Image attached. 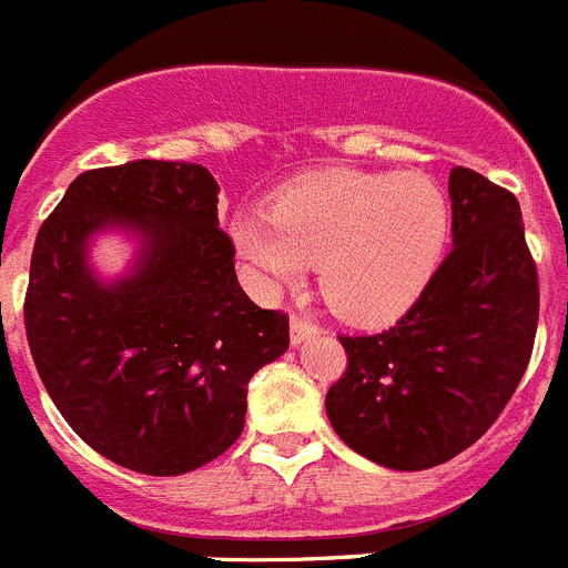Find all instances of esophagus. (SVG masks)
<instances>
[{
	"instance_id": "obj_1",
	"label": "esophagus",
	"mask_w": 568,
	"mask_h": 568,
	"mask_svg": "<svg viewBox=\"0 0 568 568\" xmlns=\"http://www.w3.org/2000/svg\"><path fill=\"white\" fill-rule=\"evenodd\" d=\"M316 333H318V327L313 322H307V318L293 316V322H290V338H293V344L307 342V338H313Z\"/></svg>"
}]
</instances>
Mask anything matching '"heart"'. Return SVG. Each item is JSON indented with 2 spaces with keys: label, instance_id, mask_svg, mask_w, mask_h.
<instances>
[{
  "label": "heart",
  "instance_id": "1",
  "mask_svg": "<svg viewBox=\"0 0 568 568\" xmlns=\"http://www.w3.org/2000/svg\"><path fill=\"white\" fill-rule=\"evenodd\" d=\"M448 206L423 174L324 169L275 195L270 212H241L232 241L266 287H287L318 266L327 307L379 322L423 293L443 258Z\"/></svg>",
  "mask_w": 568,
  "mask_h": 568
}]
</instances>
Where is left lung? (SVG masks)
Here are the masks:
<instances>
[{
	"label": "left lung",
	"mask_w": 568,
	"mask_h": 568,
	"mask_svg": "<svg viewBox=\"0 0 568 568\" xmlns=\"http://www.w3.org/2000/svg\"><path fill=\"white\" fill-rule=\"evenodd\" d=\"M454 246L387 331L338 336L347 371L324 408L344 445L396 471L434 468L503 414L535 347L540 287L517 197L450 169Z\"/></svg>",
	"instance_id": "left-lung-1"
}]
</instances>
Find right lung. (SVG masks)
Here are the masks:
<instances>
[{
	"label": "right lung",
	"instance_id": "add662e5",
	"mask_svg": "<svg viewBox=\"0 0 568 568\" xmlns=\"http://www.w3.org/2000/svg\"><path fill=\"white\" fill-rule=\"evenodd\" d=\"M141 237L129 276L90 270L97 231ZM26 333L48 396L111 463L178 477L221 457L246 385L290 347V318L250 302L201 163L132 160L82 172L37 232Z\"/></svg>",
	"mask_w": 568,
	"mask_h": 568
}]
</instances>
